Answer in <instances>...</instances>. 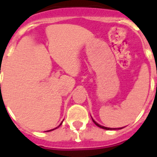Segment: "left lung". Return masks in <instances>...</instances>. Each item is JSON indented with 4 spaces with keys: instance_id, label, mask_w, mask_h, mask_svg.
<instances>
[{
    "instance_id": "1",
    "label": "left lung",
    "mask_w": 157,
    "mask_h": 157,
    "mask_svg": "<svg viewBox=\"0 0 157 157\" xmlns=\"http://www.w3.org/2000/svg\"><path fill=\"white\" fill-rule=\"evenodd\" d=\"M92 121H93V123H94V124H95L97 125V126H98V127L103 128V129H107V130H111V129H121V128H124V127H123V128H108V127H105V126H102V125H100V124H98V123H97V122H96L95 120H94V119H93V118H92Z\"/></svg>"
}]
</instances>
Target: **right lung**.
Listing matches in <instances>:
<instances>
[{
    "label": "right lung",
    "mask_w": 157,
    "mask_h": 157,
    "mask_svg": "<svg viewBox=\"0 0 157 157\" xmlns=\"http://www.w3.org/2000/svg\"><path fill=\"white\" fill-rule=\"evenodd\" d=\"M0 85H1V84H0ZM61 124H62V123H61ZM60 124H59V125H60ZM58 127H59V126H58ZM58 127H56V128H53V129H50V130H48V131H52V130H54V129H55V128H58Z\"/></svg>",
    "instance_id": "obj_1"
}]
</instances>
